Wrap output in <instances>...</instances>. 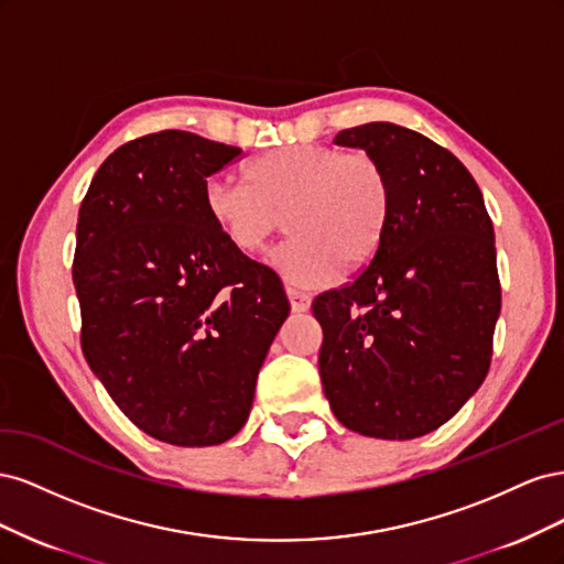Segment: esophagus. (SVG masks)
I'll list each match as a JSON object with an SVG mask.
<instances>
[{"label": "esophagus", "instance_id": "esophagus-1", "mask_svg": "<svg viewBox=\"0 0 564 564\" xmlns=\"http://www.w3.org/2000/svg\"><path fill=\"white\" fill-rule=\"evenodd\" d=\"M286 294H289V303H292V311L294 313H305L311 308V296L299 292L294 286H286Z\"/></svg>", "mask_w": 564, "mask_h": 564}]
</instances>
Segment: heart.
I'll return each mask as SVG.
<instances>
[{"label":"heart","instance_id":"b5f03b06","mask_svg":"<svg viewBox=\"0 0 564 564\" xmlns=\"http://www.w3.org/2000/svg\"><path fill=\"white\" fill-rule=\"evenodd\" d=\"M245 183L214 178L204 209L242 253H261L292 230L278 263L303 286H317L346 270L365 268L379 253L392 218V183L383 162L367 150L284 145L253 158Z\"/></svg>","mask_w":564,"mask_h":564}]
</instances>
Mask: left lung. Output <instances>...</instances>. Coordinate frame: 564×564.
<instances>
[{
    "instance_id": "8db88e82",
    "label": "left lung",
    "mask_w": 564,
    "mask_h": 564,
    "mask_svg": "<svg viewBox=\"0 0 564 564\" xmlns=\"http://www.w3.org/2000/svg\"><path fill=\"white\" fill-rule=\"evenodd\" d=\"M336 145L377 155L392 183L379 253L313 301L319 379L346 429L414 440L482 386L501 311L491 218L468 169L423 133L369 122Z\"/></svg>"
}]
</instances>
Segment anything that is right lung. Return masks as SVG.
<instances>
[{"label":"right lung","instance_id":"1","mask_svg":"<svg viewBox=\"0 0 564 564\" xmlns=\"http://www.w3.org/2000/svg\"><path fill=\"white\" fill-rule=\"evenodd\" d=\"M242 150L166 129L100 164L77 220L82 352L124 416L176 447L242 429L289 315L278 272L237 251L204 209Z\"/></svg>","mask_w":564,"mask_h":564}]
</instances>
